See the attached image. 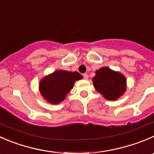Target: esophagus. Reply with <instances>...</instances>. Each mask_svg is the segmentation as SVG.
Segmentation results:
<instances>
[{
	"mask_svg": "<svg viewBox=\"0 0 154 154\" xmlns=\"http://www.w3.org/2000/svg\"><path fill=\"white\" fill-rule=\"evenodd\" d=\"M83 78H84L85 80H87L88 77H89V76H88L87 74H83Z\"/></svg>",
	"mask_w": 154,
	"mask_h": 154,
	"instance_id": "esophagus-1",
	"label": "esophagus"
}]
</instances>
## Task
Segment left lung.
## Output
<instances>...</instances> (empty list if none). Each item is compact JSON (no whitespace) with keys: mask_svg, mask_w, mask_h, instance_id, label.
Segmentation results:
<instances>
[{"mask_svg":"<svg viewBox=\"0 0 154 154\" xmlns=\"http://www.w3.org/2000/svg\"><path fill=\"white\" fill-rule=\"evenodd\" d=\"M92 80L97 92L107 100L114 101L118 99L126 90L125 76L107 67L95 71V76Z\"/></svg>","mask_w":154,"mask_h":154,"instance_id":"1","label":"left lung"}]
</instances>
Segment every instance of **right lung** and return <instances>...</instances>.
Masks as SVG:
<instances>
[{"instance_id":"obj_1","label":"right lung","mask_w":154,"mask_h":154,"mask_svg":"<svg viewBox=\"0 0 154 154\" xmlns=\"http://www.w3.org/2000/svg\"><path fill=\"white\" fill-rule=\"evenodd\" d=\"M83 78L77 71L58 70L46 76L39 83L41 94L45 100L51 104H59L63 101L71 91L77 80Z\"/></svg>"}]
</instances>
